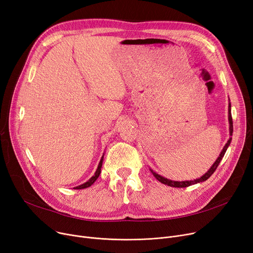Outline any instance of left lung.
Here are the masks:
<instances>
[{"instance_id": "left-lung-1", "label": "left lung", "mask_w": 253, "mask_h": 253, "mask_svg": "<svg viewBox=\"0 0 253 253\" xmlns=\"http://www.w3.org/2000/svg\"><path fill=\"white\" fill-rule=\"evenodd\" d=\"M229 124H230L229 130H230V135H231V137L229 138V140L227 141V143H225V145L223 147L222 151L220 152L218 158L216 159V161L213 163V165H212V166L209 168V170L206 172V173L203 174L200 178H196V179H194V180H184V181L171 180V179H168V178H165V177L161 176L160 174H158L157 172H155L153 169L150 168V170H151V172L153 173V175H154L159 181H160V182H162V183H164V184H167V185H169V187H173V188H187V187H190V185H192V184H196V183L203 182V181L207 180L212 174H213V172L215 171V169L217 168L218 164L220 163L221 159L223 158L225 152H227V150H228V148H229V145H230V143H231V141H232V135H233V120H232V114H231V102H229Z\"/></svg>"}]
</instances>
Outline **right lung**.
<instances>
[{
    "label": "right lung",
    "instance_id": "1",
    "mask_svg": "<svg viewBox=\"0 0 253 253\" xmlns=\"http://www.w3.org/2000/svg\"><path fill=\"white\" fill-rule=\"evenodd\" d=\"M102 162H103V155H102V157H101V159H100L99 164H98V167H97V169H96V171H95L94 175H93L91 178H89V180H88V181H86L85 183H83V184H80V185H78V187H76V188H74V189H76V190H81V189H86V188L91 187V185L95 182V180L98 178V176H99V174H100V172H101L100 170H101Z\"/></svg>",
    "mask_w": 253,
    "mask_h": 253
}]
</instances>
